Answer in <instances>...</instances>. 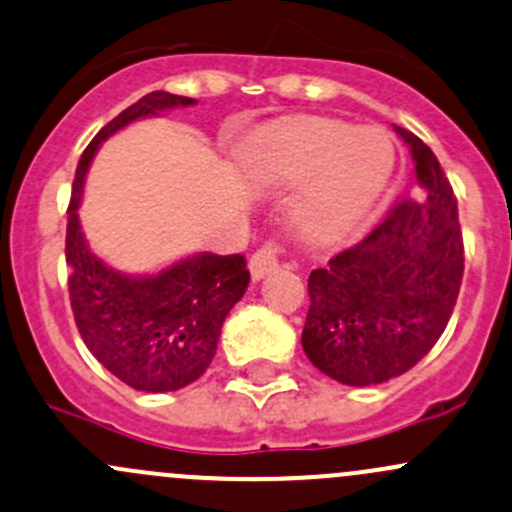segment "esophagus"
Returning a JSON list of instances; mask_svg holds the SVG:
<instances>
[{"label": "esophagus", "instance_id": "34e87169", "mask_svg": "<svg viewBox=\"0 0 512 512\" xmlns=\"http://www.w3.org/2000/svg\"><path fill=\"white\" fill-rule=\"evenodd\" d=\"M279 255H282V245L277 240H267L265 245L257 247L250 257V272L255 279H262L265 274L274 272L279 267Z\"/></svg>", "mask_w": 512, "mask_h": 512}]
</instances>
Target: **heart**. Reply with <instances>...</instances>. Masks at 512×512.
<instances>
[{
	"instance_id": "heart-1",
	"label": "heart",
	"mask_w": 512,
	"mask_h": 512,
	"mask_svg": "<svg viewBox=\"0 0 512 512\" xmlns=\"http://www.w3.org/2000/svg\"><path fill=\"white\" fill-rule=\"evenodd\" d=\"M395 142L380 127L304 117L262 134L247 166L272 184H299L292 220L306 238L328 240L365 218L395 171Z\"/></svg>"
}]
</instances>
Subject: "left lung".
I'll list each match as a JSON object with an SVG mask.
<instances>
[{
	"mask_svg": "<svg viewBox=\"0 0 512 512\" xmlns=\"http://www.w3.org/2000/svg\"><path fill=\"white\" fill-rule=\"evenodd\" d=\"M414 188L363 240L309 274L301 346L343 385H380L407 373L439 341L464 277L454 188L410 129Z\"/></svg>",
	"mask_w": 512,
	"mask_h": 512,
	"instance_id": "1",
	"label": "left lung"
}]
</instances>
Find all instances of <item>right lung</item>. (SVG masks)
Instances as JSON below:
<instances>
[{
	"instance_id": "right-lung-1",
	"label": "right lung",
	"mask_w": 512,
	"mask_h": 512,
	"mask_svg": "<svg viewBox=\"0 0 512 512\" xmlns=\"http://www.w3.org/2000/svg\"><path fill=\"white\" fill-rule=\"evenodd\" d=\"M193 102L154 90L107 122L78 161L68 203L66 262L75 326L88 351L115 378L142 392L181 390L206 373L225 316L250 284L247 262L242 255L203 252L159 274L129 277L90 252L78 223V206L100 142L139 117Z\"/></svg>"
}]
</instances>
